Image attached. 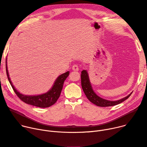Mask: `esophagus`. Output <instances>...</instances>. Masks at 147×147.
Returning <instances> with one entry per match:
<instances>
[{
  "instance_id": "34e87169",
  "label": "esophagus",
  "mask_w": 147,
  "mask_h": 147,
  "mask_svg": "<svg viewBox=\"0 0 147 147\" xmlns=\"http://www.w3.org/2000/svg\"><path fill=\"white\" fill-rule=\"evenodd\" d=\"M72 70L73 71H79V66H78V65H77V64H74L72 67Z\"/></svg>"
}]
</instances>
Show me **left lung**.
<instances>
[{
	"mask_svg": "<svg viewBox=\"0 0 147 147\" xmlns=\"http://www.w3.org/2000/svg\"><path fill=\"white\" fill-rule=\"evenodd\" d=\"M81 83L83 90L86 94L87 98L89 99L92 103L96 105L97 106L100 107H107L112 106L116 105H118L125 100H126L131 94L132 93H131L129 95L126 96L124 98L119 99L116 101H111L108 100H106L103 98H101L99 96H97L94 92L93 91L92 85L90 84V82L89 80V75H88L87 71L86 70H84L82 71L81 74Z\"/></svg>",
	"mask_w": 147,
	"mask_h": 147,
	"instance_id": "left-lung-1",
	"label": "left lung"
}]
</instances>
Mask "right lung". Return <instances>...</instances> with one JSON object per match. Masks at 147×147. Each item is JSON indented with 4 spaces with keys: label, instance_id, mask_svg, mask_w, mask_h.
Wrapping results in <instances>:
<instances>
[{
    "label": "right lung",
    "instance_id": "obj_1",
    "mask_svg": "<svg viewBox=\"0 0 147 147\" xmlns=\"http://www.w3.org/2000/svg\"><path fill=\"white\" fill-rule=\"evenodd\" d=\"M6 63L7 62L6 60V70L8 80L18 97L25 103L39 107H42V108L50 107L57 102L60 96L64 82L69 75L70 73L69 71H67L66 73L58 76L55 80L52 88L48 92L40 95L27 96L19 93L13 86L11 79H10Z\"/></svg>",
    "mask_w": 147,
    "mask_h": 147
}]
</instances>
